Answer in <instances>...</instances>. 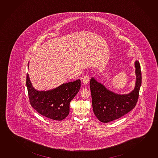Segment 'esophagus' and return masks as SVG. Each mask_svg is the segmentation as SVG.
Returning a JSON list of instances; mask_svg holds the SVG:
<instances>
[{
    "label": "esophagus",
    "mask_w": 158,
    "mask_h": 158,
    "mask_svg": "<svg viewBox=\"0 0 158 158\" xmlns=\"http://www.w3.org/2000/svg\"><path fill=\"white\" fill-rule=\"evenodd\" d=\"M89 80H90V76L89 75H85L84 77L83 78V82L84 84H86L89 82Z\"/></svg>",
    "instance_id": "esophagus-1"
}]
</instances>
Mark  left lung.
<instances>
[{
  "label": "left lung",
  "mask_w": 158,
  "mask_h": 158,
  "mask_svg": "<svg viewBox=\"0 0 158 158\" xmlns=\"http://www.w3.org/2000/svg\"><path fill=\"white\" fill-rule=\"evenodd\" d=\"M136 83L134 90L127 94L120 95L108 90L94 77L91 78L90 90L92 108L95 116L100 122L107 123L119 119L134 109L138 101L142 83L141 67L135 61Z\"/></svg>",
  "instance_id": "obj_1"
}]
</instances>
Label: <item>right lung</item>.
<instances>
[{"label": "right lung", "instance_id": "add662e5", "mask_svg": "<svg viewBox=\"0 0 158 158\" xmlns=\"http://www.w3.org/2000/svg\"><path fill=\"white\" fill-rule=\"evenodd\" d=\"M80 79L63 83L57 88L48 91L34 89L27 74V85L29 102L36 112L45 117L61 121L69 113V104L80 90Z\"/></svg>", "mask_w": 158, "mask_h": 158}]
</instances>
